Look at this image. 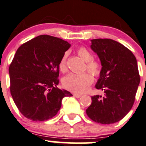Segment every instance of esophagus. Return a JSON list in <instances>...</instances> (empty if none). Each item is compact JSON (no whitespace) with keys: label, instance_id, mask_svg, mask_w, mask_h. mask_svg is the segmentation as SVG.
Masks as SVG:
<instances>
[{"label":"esophagus","instance_id":"1","mask_svg":"<svg viewBox=\"0 0 146 146\" xmlns=\"http://www.w3.org/2000/svg\"><path fill=\"white\" fill-rule=\"evenodd\" d=\"M73 96L76 98H79L82 96V95H80V94H73Z\"/></svg>","mask_w":146,"mask_h":146}]
</instances>
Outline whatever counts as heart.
<instances>
[{
    "mask_svg": "<svg viewBox=\"0 0 146 146\" xmlns=\"http://www.w3.org/2000/svg\"><path fill=\"white\" fill-rule=\"evenodd\" d=\"M78 54L80 58L87 64V69L93 76H98L100 74L101 66L99 63L92 61V55L86 48L80 47L78 49ZM68 52L62 56L58 63V67L61 71L65 72L67 69ZM93 81L92 76L89 73H70L63 80L64 88L74 93H82L88 89Z\"/></svg>",
    "mask_w": 146,
    "mask_h": 146,
    "instance_id": "b5f03b06",
    "label": "heart"
}]
</instances>
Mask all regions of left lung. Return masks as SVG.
Segmentation results:
<instances>
[{
  "label": "left lung",
  "instance_id": "obj_1",
  "mask_svg": "<svg viewBox=\"0 0 146 146\" xmlns=\"http://www.w3.org/2000/svg\"><path fill=\"white\" fill-rule=\"evenodd\" d=\"M90 48L102 65L95 88L104 90V95L91 98L87 115L97 123H116L129 113L134 103L140 83L136 58L129 48L110 39H92Z\"/></svg>",
  "mask_w": 146,
  "mask_h": 146
}]
</instances>
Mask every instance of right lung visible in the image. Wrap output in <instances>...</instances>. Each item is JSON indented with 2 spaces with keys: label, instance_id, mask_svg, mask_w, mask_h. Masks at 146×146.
<instances>
[{
  "label": "right lung",
  "instance_id": "add662e5",
  "mask_svg": "<svg viewBox=\"0 0 146 146\" xmlns=\"http://www.w3.org/2000/svg\"><path fill=\"white\" fill-rule=\"evenodd\" d=\"M70 47L68 42L39 35L20 46L9 67L10 93L20 112L35 121L54 117L65 97L73 96L57 88L58 63Z\"/></svg>",
  "mask_w": 146,
  "mask_h": 146
}]
</instances>
